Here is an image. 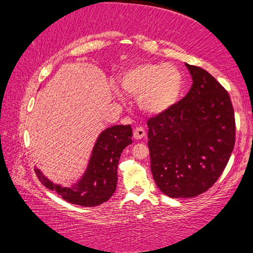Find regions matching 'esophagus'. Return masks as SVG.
<instances>
[{"mask_svg": "<svg viewBox=\"0 0 253 253\" xmlns=\"http://www.w3.org/2000/svg\"><path fill=\"white\" fill-rule=\"evenodd\" d=\"M146 135V132H145L144 127L139 126V127H136L134 129V138L135 139H142L143 137H145Z\"/></svg>", "mask_w": 253, "mask_h": 253, "instance_id": "1", "label": "esophagus"}]
</instances>
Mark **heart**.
I'll use <instances>...</instances> for the list:
<instances>
[{
	"mask_svg": "<svg viewBox=\"0 0 253 253\" xmlns=\"http://www.w3.org/2000/svg\"><path fill=\"white\" fill-rule=\"evenodd\" d=\"M124 91L137 96V105L147 115H161L176 105L182 96L184 79L176 67L166 63L140 62L122 74Z\"/></svg>",
	"mask_w": 253,
	"mask_h": 253,
	"instance_id": "1",
	"label": "heart"
}]
</instances>
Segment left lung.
Wrapping results in <instances>:
<instances>
[{
	"label": "left lung",
	"mask_w": 253,
	"mask_h": 253,
	"mask_svg": "<svg viewBox=\"0 0 253 253\" xmlns=\"http://www.w3.org/2000/svg\"><path fill=\"white\" fill-rule=\"evenodd\" d=\"M192 87L176 105L147 121L151 169L169 198H194L221 176L235 142L228 91L202 68L187 65Z\"/></svg>",
	"instance_id": "left-lung-1"
}]
</instances>
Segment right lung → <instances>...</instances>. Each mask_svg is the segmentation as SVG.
<instances>
[{
  "label": "right lung",
  "mask_w": 253,
  "mask_h": 253,
  "mask_svg": "<svg viewBox=\"0 0 253 253\" xmlns=\"http://www.w3.org/2000/svg\"><path fill=\"white\" fill-rule=\"evenodd\" d=\"M130 125H116L105 129L93 146L87 170L71 187L49 181L39 169V181L55 191L67 202L81 207H97L108 201L117 187V168L124 149L132 143Z\"/></svg>",
  "instance_id": "add662e5"
}]
</instances>
